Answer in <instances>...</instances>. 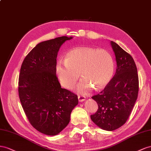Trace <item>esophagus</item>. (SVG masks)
<instances>
[{"instance_id": "obj_1", "label": "esophagus", "mask_w": 151, "mask_h": 151, "mask_svg": "<svg viewBox=\"0 0 151 151\" xmlns=\"http://www.w3.org/2000/svg\"><path fill=\"white\" fill-rule=\"evenodd\" d=\"M78 101H79L80 102H83V101L85 100V97H83V96H78Z\"/></svg>"}]
</instances>
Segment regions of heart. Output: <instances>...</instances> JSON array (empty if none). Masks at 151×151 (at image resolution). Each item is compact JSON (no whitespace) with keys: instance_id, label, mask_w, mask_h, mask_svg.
Listing matches in <instances>:
<instances>
[{"instance_id":"1","label":"heart","mask_w":151,"mask_h":151,"mask_svg":"<svg viewBox=\"0 0 151 151\" xmlns=\"http://www.w3.org/2000/svg\"><path fill=\"white\" fill-rule=\"evenodd\" d=\"M113 59L104 49L91 47H78L66 54L65 60H59L56 64L58 80L64 87L71 89L79 78H83L76 86V91L88 94L95 87L101 89L109 83L114 73Z\"/></svg>"}]
</instances>
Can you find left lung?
Wrapping results in <instances>:
<instances>
[{
	"mask_svg": "<svg viewBox=\"0 0 151 151\" xmlns=\"http://www.w3.org/2000/svg\"><path fill=\"white\" fill-rule=\"evenodd\" d=\"M117 67L115 75L105 88L92 98L98 109L90 116L102 130L113 131L126 123L137 99L139 76L134 60L116 43L111 41Z\"/></svg>",
	"mask_w": 151,
	"mask_h": 151,
	"instance_id": "1",
	"label": "left lung"
}]
</instances>
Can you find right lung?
I'll return each instance as SVG.
<instances>
[{"label": "right lung", "instance_id": "obj_1", "mask_svg": "<svg viewBox=\"0 0 151 151\" xmlns=\"http://www.w3.org/2000/svg\"><path fill=\"white\" fill-rule=\"evenodd\" d=\"M72 38L63 36L39 43L21 67L18 93L21 105L32 125L47 135H56L66 127L78 103L76 95L61 88L55 74L60 47Z\"/></svg>", "mask_w": 151, "mask_h": 151}]
</instances>
